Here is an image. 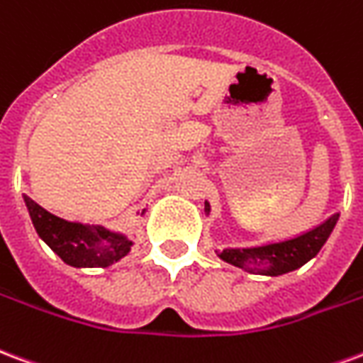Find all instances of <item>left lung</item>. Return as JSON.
Instances as JSON below:
<instances>
[{"label": "left lung", "mask_w": 363, "mask_h": 363, "mask_svg": "<svg viewBox=\"0 0 363 363\" xmlns=\"http://www.w3.org/2000/svg\"><path fill=\"white\" fill-rule=\"evenodd\" d=\"M205 211L208 208V203H205ZM338 220V214H333L330 218L315 226L309 232H303L301 236L284 240V242L265 243L257 247H242V250H224L220 255L222 261L230 265L240 267L245 272L251 274H267V277H279L284 272H290L294 269H300L306 265L309 259L315 257L323 243L327 242L330 232L335 228Z\"/></svg>", "instance_id": "8db88e82"}]
</instances>
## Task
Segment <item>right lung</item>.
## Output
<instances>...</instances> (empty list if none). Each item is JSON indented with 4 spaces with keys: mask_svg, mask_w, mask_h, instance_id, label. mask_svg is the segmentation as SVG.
<instances>
[{
    "mask_svg": "<svg viewBox=\"0 0 363 363\" xmlns=\"http://www.w3.org/2000/svg\"><path fill=\"white\" fill-rule=\"evenodd\" d=\"M38 236L71 267H110L125 257L131 240L102 226L69 222L55 216L25 195Z\"/></svg>",
    "mask_w": 363,
    "mask_h": 363,
    "instance_id": "add662e5",
    "label": "right lung"
}]
</instances>
